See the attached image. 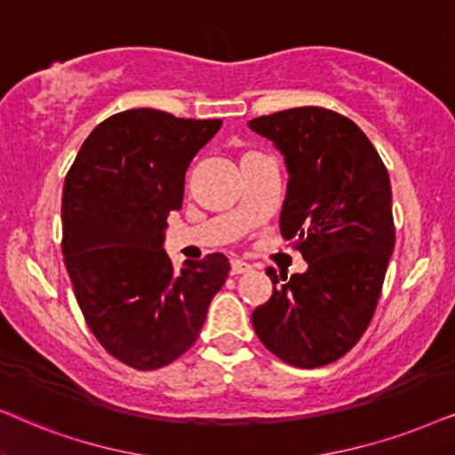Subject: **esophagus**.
Instances as JSON below:
<instances>
[{
    "mask_svg": "<svg viewBox=\"0 0 455 455\" xmlns=\"http://www.w3.org/2000/svg\"><path fill=\"white\" fill-rule=\"evenodd\" d=\"M251 267L247 262H243V260H237V258H235V260H231V275H241V273H247V270H250Z\"/></svg>",
    "mask_w": 455,
    "mask_h": 455,
    "instance_id": "34e87169",
    "label": "esophagus"
}]
</instances>
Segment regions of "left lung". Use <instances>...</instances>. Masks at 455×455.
<instances>
[{
    "instance_id": "left-lung-1",
    "label": "left lung",
    "mask_w": 455,
    "mask_h": 455,
    "mask_svg": "<svg viewBox=\"0 0 455 455\" xmlns=\"http://www.w3.org/2000/svg\"><path fill=\"white\" fill-rule=\"evenodd\" d=\"M250 128L285 157L279 227L308 264L291 277L267 270L273 296L251 325L285 363L323 367L359 342L380 300L395 247L387 165L359 125L330 108H287Z\"/></svg>"
}]
</instances>
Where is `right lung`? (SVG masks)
<instances>
[{
  "label": "right lung",
  "mask_w": 455,
  "mask_h": 455,
  "mask_svg": "<svg viewBox=\"0 0 455 455\" xmlns=\"http://www.w3.org/2000/svg\"><path fill=\"white\" fill-rule=\"evenodd\" d=\"M220 125L130 108L92 130L65 178L62 256L75 298L96 340L134 370L193 347L231 270L227 256L208 254L176 273L164 250L188 164Z\"/></svg>",
  "instance_id": "add662e5"
}]
</instances>
